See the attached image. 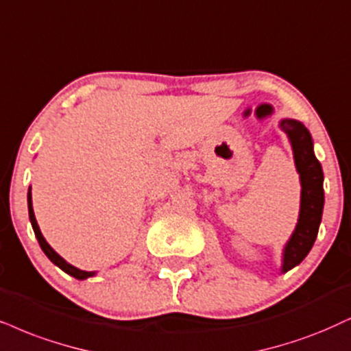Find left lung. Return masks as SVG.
<instances>
[{
    "instance_id": "8db88e82",
    "label": "left lung",
    "mask_w": 351,
    "mask_h": 351,
    "mask_svg": "<svg viewBox=\"0 0 351 351\" xmlns=\"http://www.w3.org/2000/svg\"><path fill=\"white\" fill-rule=\"evenodd\" d=\"M280 128L291 143L295 165L301 181L298 223L283 247L282 274H285L308 256L316 241L324 210V173L321 163L314 155L313 137L304 124L296 119H282Z\"/></svg>"
}]
</instances>
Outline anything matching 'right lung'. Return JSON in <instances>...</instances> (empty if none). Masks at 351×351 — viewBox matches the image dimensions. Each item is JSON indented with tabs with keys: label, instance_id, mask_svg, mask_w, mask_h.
<instances>
[{
	"label": "right lung",
	"instance_id": "1",
	"mask_svg": "<svg viewBox=\"0 0 351 351\" xmlns=\"http://www.w3.org/2000/svg\"><path fill=\"white\" fill-rule=\"evenodd\" d=\"M27 206H29V219H30V223H32L34 233L38 239L40 247H42V251L45 252L48 259H50L55 265H58V267H60L61 270H64L66 274H69L71 277L77 278V280H84V278H88V277H92V275H95V272H86V270H81V269L74 267V265H71L69 263H66L63 257L58 254V252L53 250L50 245H48L47 239L43 238L42 232H40L37 220H35V214H34V208H32V193H30V188H29V193H27Z\"/></svg>",
	"mask_w": 351,
	"mask_h": 351
}]
</instances>
